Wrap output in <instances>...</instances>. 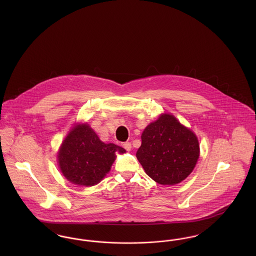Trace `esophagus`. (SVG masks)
Here are the masks:
<instances>
[{"label":"esophagus","instance_id":"obj_1","mask_svg":"<svg viewBox=\"0 0 256 256\" xmlns=\"http://www.w3.org/2000/svg\"><path fill=\"white\" fill-rule=\"evenodd\" d=\"M122 148H126V150H128V152H130V150H132V144H130V142H124V143H122Z\"/></svg>","mask_w":256,"mask_h":256}]
</instances>
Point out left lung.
Returning a JSON list of instances; mask_svg holds the SVG:
<instances>
[{
	"mask_svg": "<svg viewBox=\"0 0 256 256\" xmlns=\"http://www.w3.org/2000/svg\"><path fill=\"white\" fill-rule=\"evenodd\" d=\"M141 139L136 158L146 174L159 184H178L195 168L200 156L198 138L172 115L163 114L150 124Z\"/></svg>",
	"mask_w": 256,
	"mask_h": 256,
	"instance_id": "1",
	"label": "left lung"
}]
</instances>
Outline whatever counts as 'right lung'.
Segmentation results:
<instances>
[{
    "label": "right lung",
    "instance_id": "obj_1",
    "mask_svg": "<svg viewBox=\"0 0 256 256\" xmlns=\"http://www.w3.org/2000/svg\"><path fill=\"white\" fill-rule=\"evenodd\" d=\"M124 148L104 144L88 124L76 126L63 141L58 163L63 176L76 185L93 186L110 172L116 158L115 152Z\"/></svg>",
    "mask_w": 256,
    "mask_h": 256
}]
</instances>
